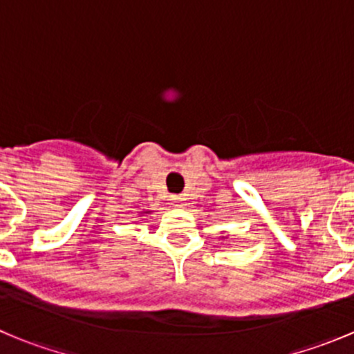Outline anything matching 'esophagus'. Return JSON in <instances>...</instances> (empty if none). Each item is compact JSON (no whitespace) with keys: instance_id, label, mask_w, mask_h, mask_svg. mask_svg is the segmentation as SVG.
Returning a JSON list of instances; mask_svg holds the SVG:
<instances>
[{"instance_id":"esophagus-1","label":"esophagus","mask_w":354,"mask_h":354,"mask_svg":"<svg viewBox=\"0 0 354 354\" xmlns=\"http://www.w3.org/2000/svg\"><path fill=\"white\" fill-rule=\"evenodd\" d=\"M171 200L176 207H183L185 205V197L183 195H171Z\"/></svg>"}]
</instances>
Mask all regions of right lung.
<instances>
[{
	"label": "right lung",
	"mask_w": 354,
	"mask_h": 354,
	"mask_svg": "<svg viewBox=\"0 0 354 354\" xmlns=\"http://www.w3.org/2000/svg\"><path fill=\"white\" fill-rule=\"evenodd\" d=\"M149 212H151V210H145V212H144V214H149Z\"/></svg>",
	"instance_id": "obj_1"
}]
</instances>
